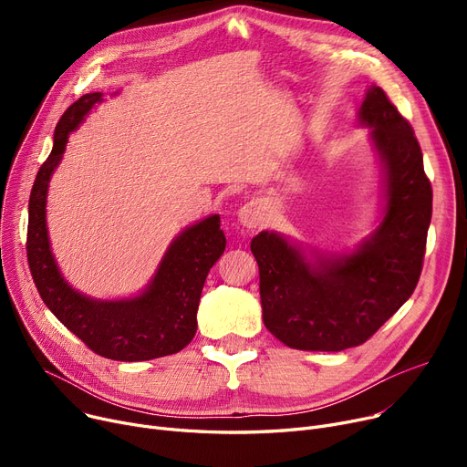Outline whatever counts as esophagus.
<instances>
[{
	"label": "esophagus",
	"instance_id": "esophagus-1",
	"mask_svg": "<svg viewBox=\"0 0 467 467\" xmlns=\"http://www.w3.org/2000/svg\"><path fill=\"white\" fill-rule=\"evenodd\" d=\"M263 215H265V202L263 201H252L248 204H244L238 210V221L242 227L246 229H255L263 223Z\"/></svg>",
	"mask_w": 467,
	"mask_h": 467
}]
</instances>
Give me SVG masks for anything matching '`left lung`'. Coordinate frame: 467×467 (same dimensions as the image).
I'll use <instances>...</instances> for the list:
<instances>
[{"instance_id": "1", "label": "left lung", "mask_w": 467, "mask_h": 467, "mask_svg": "<svg viewBox=\"0 0 467 467\" xmlns=\"http://www.w3.org/2000/svg\"><path fill=\"white\" fill-rule=\"evenodd\" d=\"M358 122L380 162V223L354 250H305L275 231L252 240L265 327L289 348L359 347L412 296L431 221V185L409 122L371 85Z\"/></svg>"}]
</instances>
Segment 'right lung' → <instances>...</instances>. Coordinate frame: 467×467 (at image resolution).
<instances>
[{
  "mask_svg": "<svg viewBox=\"0 0 467 467\" xmlns=\"http://www.w3.org/2000/svg\"><path fill=\"white\" fill-rule=\"evenodd\" d=\"M102 100V92L85 94L58 120L53 151L41 164L30 194L28 263L47 308L92 352L117 361L155 359L183 350L192 340L206 276L225 252L227 240L217 213L183 229L170 242L150 284L134 297L94 299L66 282L47 231L48 182L69 134Z\"/></svg>",
  "mask_w": 467,
  "mask_h": 467,
  "instance_id": "add662e5",
  "label": "right lung"
}]
</instances>
